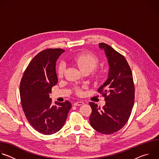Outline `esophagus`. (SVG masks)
<instances>
[{"mask_svg": "<svg viewBox=\"0 0 159 159\" xmlns=\"http://www.w3.org/2000/svg\"><path fill=\"white\" fill-rule=\"evenodd\" d=\"M84 104V102L82 101H77L75 102L74 103V105L75 106H81Z\"/></svg>", "mask_w": 159, "mask_h": 159, "instance_id": "obj_1", "label": "esophagus"}]
</instances>
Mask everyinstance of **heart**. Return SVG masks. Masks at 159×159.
Returning <instances> with one entry per match:
<instances>
[{
	"instance_id": "1",
	"label": "heart",
	"mask_w": 159,
	"mask_h": 159,
	"mask_svg": "<svg viewBox=\"0 0 159 159\" xmlns=\"http://www.w3.org/2000/svg\"><path fill=\"white\" fill-rule=\"evenodd\" d=\"M74 62L79 66L81 71L87 70L91 72L98 65L99 59L97 56L93 53H85L75 57L74 58ZM64 69L65 65L60 64L58 68V75L60 77L63 75ZM76 92L78 94H82V90L79 88L76 89Z\"/></svg>"
}]
</instances>
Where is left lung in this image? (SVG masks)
<instances>
[{"instance_id":"left-lung-1","label":"left lung","mask_w":159,"mask_h":159,"mask_svg":"<svg viewBox=\"0 0 159 159\" xmlns=\"http://www.w3.org/2000/svg\"><path fill=\"white\" fill-rule=\"evenodd\" d=\"M109 66L108 78L98 90L104 97L105 105L101 108L94 102L89 121L91 126L102 134L114 133L128 121L134 101V86L130 67L123 55L109 45L101 43Z\"/></svg>"}]
</instances>
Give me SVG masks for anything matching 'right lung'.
<instances>
[{"mask_svg":"<svg viewBox=\"0 0 159 159\" xmlns=\"http://www.w3.org/2000/svg\"><path fill=\"white\" fill-rule=\"evenodd\" d=\"M64 50L49 48L38 53L22 77L20 97L22 109L30 124L43 134H52L64 125L72 104L69 101H56L50 95L58 82L56 62Z\"/></svg>","mask_w":159,"mask_h":159,"instance_id":"add662e5","label":"right lung"}]
</instances>
